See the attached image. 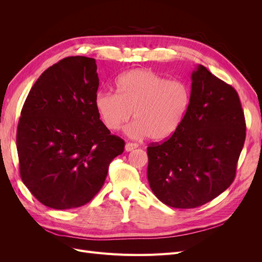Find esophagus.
Listing matches in <instances>:
<instances>
[{"mask_svg": "<svg viewBox=\"0 0 262 262\" xmlns=\"http://www.w3.org/2000/svg\"><path fill=\"white\" fill-rule=\"evenodd\" d=\"M138 146L139 145L137 143H130V142H129V143L125 144V150H126V152H131V150H133L134 148H137Z\"/></svg>", "mask_w": 262, "mask_h": 262, "instance_id": "esophagus-1", "label": "esophagus"}]
</instances>
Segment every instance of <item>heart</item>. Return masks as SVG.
Returning a JSON list of instances; mask_svg holds the SVG:
<instances>
[{
    "label": "heart",
    "instance_id": "b5f03b06",
    "mask_svg": "<svg viewBox=\"0 0 262 262\" xmlns=\"http://www.w3.org/2000/svg\"><path fill=\"white\" fill-rule=\"evenodd\" d=\"M116 91L98 92L95 107L110 131L120 130L134 113L136 122L126 129L134 139H169L184 122L191 101L185 82L168 80L148 69H134L119 76Z\"/></svg>",
    "mask_w": 262,
    "mask_h": 262
}]
</instances>
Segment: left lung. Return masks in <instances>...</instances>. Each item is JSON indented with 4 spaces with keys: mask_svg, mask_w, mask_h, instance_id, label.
<instances>
[{
    "mask_svg": "<svg viewBox=\"0 0 262 262\" xmlns=\"http://www.w3.org/2000/svg\"><path fill=\"white\" fill-rule=\"evenodd\" d=\"M191 101L178 131L147 146L148 184L157 199L177 209L210 202L232 185L246 138L235 89L203 66L191 74Z\"/></svg>",
    "mask_w": 262,
    "mask_h": 262,
    "instance_id": "1",
    "label": "left lung"
}]
</instances>
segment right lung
<instances>
[{
	"mask_svg": "<svg viewBox=\"0 0 262 262\" xmlns=\"http://www.w3.org/2000/svg\"><path fill=\"white\" fill-rule=\"evenodd\" d=\"M93 58L68 57L47 69L23 106L16 146L20 177L43 205L82 207L98 193L124 141L99 119Z\"/></svg>",
	"mask_w": 262,
	"mask_h": 262,
	"instance_id": "add662e5",
	"label": "right lung"
}]
</instances>
